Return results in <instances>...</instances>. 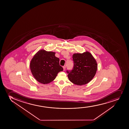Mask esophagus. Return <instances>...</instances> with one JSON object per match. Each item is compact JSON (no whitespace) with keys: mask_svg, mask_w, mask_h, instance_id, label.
Returning a JSON list of instances; mask_svg holds the SVG:
<instances>
[{"mask_svg":"<svg viewBox=\"0 0 129 129\" xmlns=\"http://www.w3.org/2000/svg\"><path fill=\"white\" fill-rule=\"evenodd\" d=\"M62 67H63V71H65L66 69V66H63Z\"/></svg>","mask_w":129,"mask_h":129,"instance_id":"34e87169","label":"esophagus"}]
</instances>
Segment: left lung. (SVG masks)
I'll list each match as a JSON object with an SVG mask.
<instances>
[{"instance_id":"8db88e82","label":"left lung","mask_w":129,"mask_h":129,"mask_svg":"<svg viewBox=\"0 0 129 129\" xmlns=\"http://www.w3.org/2000/svg\"><path fill=\"white\" fill-rule=\"evenodd\" d=\"M72 58L73 68L71 71H67L69 80L77 85L87 84L95 75L98 68L97 62L88 51L74 54Z\"/></svg>"}]
</instances>
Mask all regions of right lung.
<instances>
[{
    "label": "right lung",
    "instance_id": "add662e5",
    "mask_svg": "<svg viewBox=\"0 0 129 129\" xmlns=\"http://www.w3.org/2000/svg\"><path fill=\"white\" fill-rule=\"evenodd\" d=\"M55 53L42 49L35 54L30 61L31 72L36 80L47 84L54 80L57 74L63 70L60 65L59 59Z\"/></svg>",
    "mask_w": 129,
    "mask_h": 129
}]
</instances>
